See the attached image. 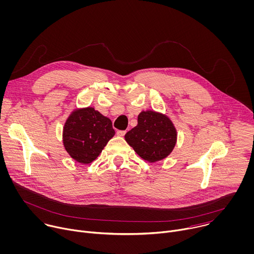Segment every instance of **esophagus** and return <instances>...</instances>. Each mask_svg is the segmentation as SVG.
Wrapping results in <instances>:
<instances>
[{
    "instance_id": "34e87169",
    "label": "esophagus",
    "mask_w": 254,
    "mask_h": 254,
    "mask_svg": "<svg viewBox=\"0 0 254 254\" xmlns=\"http://www.w3.org/2000/svg\"><path fill=\"white\" fill-rule=\"evenodd\" d=\"M126 132H127L126 130H118V131H117V134L120 135V136H124V135L126 134Z\"/></svg>"
}]
</instances>
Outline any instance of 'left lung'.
Instances as JSON below:
<instances>
[{"label":"left lung","instance_id":"1","mask_svg":"<svg viewBox=\"0 0 254 254\" xmlns=\"http://www.w3.org/2000/svg\"><path fill=\"white\" fill-rule=\"evenodd\" d=\"M127 143L143 159L154 162L170 154L177 142V130L167 117L152 112H141L137 126L125 135Z\"/></svg>","mask_w":254,"mask_h":254}]
</instances>
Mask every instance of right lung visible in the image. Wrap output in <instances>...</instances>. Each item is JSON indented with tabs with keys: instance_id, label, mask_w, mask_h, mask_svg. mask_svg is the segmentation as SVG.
I'll use <instances>...</instances> for the list:
<instances>
[{
	"instance_id": "1",
	"label": "right lung",
	"mask_w": 254,
	"mask_h": 254,
	"mask_svg": "<svg viewBox=\"0 0 254 254\" xmlns=\"http://www.w3.org/2000/svg\"><path fill=\"white\" fill-rule=\"evenodd\" d=\"M115 135L112 121L93 108L74 111L65 122L64 145L68 154L80 163L95 160Z\"/></svg>"
}]
</instances>
